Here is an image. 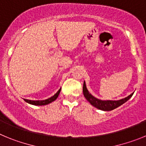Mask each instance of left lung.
Listing matches in <instances>:
<instances>
[{
    "mask_svg": "<svg viewBox=\"0 0 146 146\" xmlns=\"http://www.w3.org/2000/svg\"><path fill=\"white\" fill-rule=\"evenodd\" d=\"M82 91H83V95L86 97V99H87L88 102H89L91 103V104H92L93 106L95 107V108H98L99 110H104V111H110V110H113L115 109L118 107L121 106V104H123V103L128 101L134 94V93H132L127 97L121 99V100H118V101H110V100L102 101V100H99V99L93 96L88 92V91L86 88V82H85L83 83Z\"/></svg>",
    "mask_w": 146,
    "mask_h": 146,
    "instance_id": "8db88e82",
    "label": "left lung"
}]
</instances>
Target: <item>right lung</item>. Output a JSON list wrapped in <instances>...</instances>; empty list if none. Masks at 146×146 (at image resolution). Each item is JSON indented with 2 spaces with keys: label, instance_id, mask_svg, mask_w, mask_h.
Returning <instances> with one entry per match:
<instances>
[{
  "label": "right lung",
  "instance_id": "obj_1",
  "mask_svg": "<svg viewBox=\"0 0 146 146\" xmlns=\"http://www.w3.org/2000/svg\"><path fill=\"white\" fill-rule=\"evenodd\" d=\"M60 92V88L59 89L58 91L56 94L52 96V97L49 98L47 99H45V100H42V101H40V100H38V101H33V100H28V99H25V101L26 102L29 103V104H33V105H46V104H48L52 102L53 101H55V99H57L58 96Z\"/></svg>",
  "mask_w": 146,
  "mask_h": 146
}]
</instances>
